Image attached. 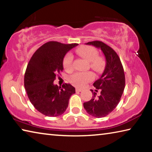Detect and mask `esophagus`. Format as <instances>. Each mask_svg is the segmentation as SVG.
Here are the masks:
<instances>
[{
    "label": "esophagus",
    "instance_id": "34e87169",
    "mask_svg": "<svg viewBox=\"0 0 152 152\" xmlns=\"http://www.w3.org/2000/svg\"><path fill=\"white\" fill-rule=\"evenodd\" d=\"M82 90L81 88H76V92H81Z\"/></svg>",
    "mask_w": 152,
    "mask_h": 152
}]
</instances>
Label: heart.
<instances>
[{
	"mask_svg": "<svg viewBox=\"0 0 152 152\" xmlns=\"http://www.w3.org/2000/svg\"><path fill=\"white\" fill-rule=\"evenodd\" d=\"M76 53L89 62V65L92 70L101 72L105 66L104 58L101 56L98 55V51L92 46L84 45L76 50ZM74 57L72 53H66L63 59V66L67 72L73 70ZM94 74L91 72H76L70 77V82L78 87L84 86L86 83L94 79Z\"/></svg>",
	"mask_w": 152,
	"mask_h": 152,
	"instance_id": "heart-1",
	"label": "heart"
}]
</instances>
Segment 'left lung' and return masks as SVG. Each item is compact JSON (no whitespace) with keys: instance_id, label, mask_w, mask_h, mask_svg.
<instances>
[{"instance_id":"1","label":"left lung","mask_w":152,"mask_h":152,"mask_svg":"<svg viewBox=\"0 0 152 152\" xmlns=\"http://www.w3.org/2000/svg\"><path fill=\"white\" fill-rule=\"evenodd\" d=\"M86 44L101 48L106 58L104 72L93 84L95 88L100 90L101 94L97 96L96 92L91 90L93 96L83 104L89 115L101 118L111 113L120 102L125 85L124 70L119 56L110 46L101 41L90 42Z\"/></svg>"}]
</instances>
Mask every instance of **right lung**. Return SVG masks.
<instances>
[{
  "label": "right lung",
  "instance_id": "right-lung-1",
  "mask_svg": "<svg viewBox=\"0 0 152 152\" xmlns=\"http://www.w3.org/2000/svg\"><path fill=\"white\" fill-rule=\"evenodd\" d=\"M77 43L64 44L49 42L37 49L27 64L24 86L27 96L36 109L48 117H58L66 111L69 99L75 93L70 84L55 85L56 76L63 70V59Z\"/></svg>",
  "mask_w": 152,
  "mask_h": 152
}]
</instances>
